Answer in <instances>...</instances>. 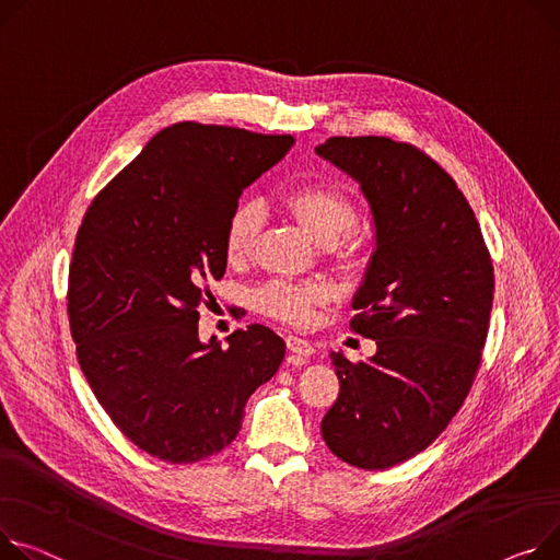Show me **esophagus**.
Listing matches in <instances>:
<instances>
[{"instance_id": "esophagus-1", "label": "esophagus", "mask_w": 560, "mask_h": 560, "mask_svg": "<svg viewBox=\"0 0 560 560\" xmlns=\"http://www.w3.org/2000/svg\"><path fill=\"white\" fill-rule=\"evenodd\" d=\"M285 347H288L292 353H296V355H311V353L315 351L313 345H311L308 340L300 338V335H288V338H285Z\"/></svg>"}]
</instances>
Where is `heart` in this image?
<instances>
[{"label": "heart", "instance_id": "b5f03b06", "mask_svg": "<svg viewBox=\"0 0 560 560\" xmlns=\"http://www.w3.org/2000/svg\"><path fill=\"white\" fill-rule=\"evenodd\" d=\"M279 207L300 225L324 254L335 260H351L360 247L355 225V205L328 182H304L290 186L279 198ZM260 228V211L252 202L238 205L222 234V252L230 264H243L252 254ZM324 300V288L311 281L272 279L254 292L256 308L285 324L302 326L311 322L313 308Z\"/></svg>", "mask_w": 560, "mask_h": 560}]
</instances>
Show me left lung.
Instances as JSON below:
<instances>
[{
	"mask_svg": "<svg viewBox=\"0 0 560 560\" xmlns=\"http://www.w3.org/2000/svg\"><path fill=\"white\" fill-rule=\"evenodd\" d=\"M317 153L362 186L376 252L351 330L376 355L330 353L340 394L322 436L342 462L383 470L412 459L448 428L481 364L493 308V264L455 179L425 151L387 137H330Z\"/></svg>",
	"mask_w": 560,
	"mask_h": 560,
	"instance_id": "obj_1",
	"label": "left lung"
}]
</instances>
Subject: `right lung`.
Returning <instances> with one entry per match:
<instances>
[{"instance_id": "right-lung-1", "label": "right lung", "mask_w": 560, "mask_h": 560, "mask_svg": "<svg viewBox=\"0 0 560 560\" xmlns=\"http://www.w3.org/2000/svg\"><path fill=\"white\" fill-rule=\"evenodd\" d=\"M292 141L175 124L83 215L67 283L77 358L105 415L151 457L194 464L225 451L285 355L264 324L234 330L228 349L202 345L198 319L228 268L222 234L238 196Z\"/></svg>"}]
</instances>
